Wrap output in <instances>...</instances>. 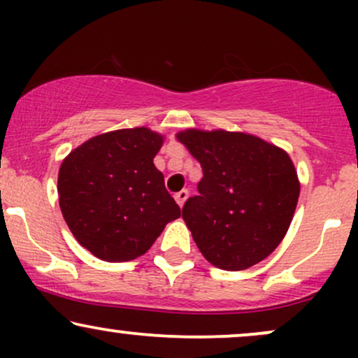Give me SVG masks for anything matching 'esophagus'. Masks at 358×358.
Listing matches in <instances>:
<instances>
[{
	"mask_svg": "<svg viewBox=\"0 0 358 358\" xmlns=\"http://www.w3.org/2000/svg\"><path fill=\"white\" fill-rule=\"evenodd\" d=\"M187 199H188V190H182V192L175 193V200L180 207H183V203L187 202Z\"/></svg>",
	"mask_w": 358,
	"mask_h": 358,
	"instance_id": "obj_1",
	"label": "esophagus"
}]
</instances>
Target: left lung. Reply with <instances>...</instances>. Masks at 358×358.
<instances>
[{
	"label": "left lung",
	"mask_w": 358,
	"mask_h": 358,
	"mask_svg": "<svg viewBox=\"0 0 358 358\" xmlns=\"http://www.w3.org/2000/svg\"><path fill=\"white\" fill-rule=\"evenodd\" d=\"M176 138L203 171L199 195L182 210L203 257L225 271L268 257L296 210L299 182L289 155L252 134L224 129H187Z\"/></svg>",
	"instance_id": "left-lung-1"
}]
</instances>
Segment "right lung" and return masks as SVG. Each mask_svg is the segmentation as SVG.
<instances>
[{
  "label": "right lung",
  "mask_w": 358,
  "mask_h": 358,
  "mask_svg": "<svg viewBox=\"0 0 358 358\" xmlns=\"http://www.w3.org/2000/svg\"><path fill=\"white\" fill-rule=\"evenodd\" d=\"M162 145V134L148 127L117 129L90 138L62 162V215L82 248L102 261L143 256L180 217L153 163Z\"/></svg>",
  "instance_id": "add662e5"
}]
</instances>
